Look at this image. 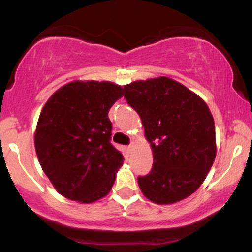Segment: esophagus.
<instances>
[{
    "label": "esophagus",
    "mask_w": 252,
    "mask_h": 252,
    "mask_svg": "<svg viewBox=\"0 0 252 252\" xmlns=\"http://www.w3.org/2000/svg\"><path fill=\"white\" fill-rule=\"evenodd\" d=\"M134 147H135V143H130L129 146H128V149L129 150H132V149H134Z\"/></svg>",
    "instance_id": "obj_1"
}]
</instances>
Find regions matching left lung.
I'll list each match as a JSON object with an SVG mask.
<instances>
[{"label": "left lung", "instance_id": "8db88e82", "mask_svg": "<svg viewBox=\"0 0 252 252\" xmlns=\"http://www.w3.org/2000/svg\"><path fill=\"white\" fill-rule=\"evenodd\" d=\"M153 152V168L138 178L143 195L158 205L184 200L206 179L217 154L215 121L201 97L168 77L124 85Z\"/></svg>", "mask_w": 252, "mask_h": 252}]
</instances>
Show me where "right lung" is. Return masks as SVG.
Masks as SVG:
<instances>
[{
    "mask_svg": "<svg viewBox=\"0 0 252 252\" xmlns=\"http://www.w3.org/2000/svg\"><path fill=\"white\" fill-rule=\"evenodd\" d=\"M123 96L111 82L73 80L48 98L34 143L40 166L59 194L92 204L109 194L122 153L110 143L109 110Z\"/></svg>",
    "mask_w": 252,
    "mask_h": 252,
    "instance_id": "1",
    "label": "right lung"
}]
</instances>
